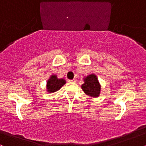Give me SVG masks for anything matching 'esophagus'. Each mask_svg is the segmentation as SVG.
Masks as SVG:
<instances>
[{"label": "esophagus", "instance_id": "1", "mask_svg": "<svg viewBox=\"0 0 146 146\" xmlns=\"http://www.w3.org/2000/svg\"><path fill=\"white\" fill-rule=\"evenodd\" d=\"M69 82H72V83H75V82H76V79H72V80H69Z\"/></svg>", "mask_w": 146, "mask_h": 146}]
</instances>
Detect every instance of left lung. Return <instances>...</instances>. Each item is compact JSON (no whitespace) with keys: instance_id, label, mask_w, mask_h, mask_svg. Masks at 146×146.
<instances>
[{"instance_id":"left-lung-1","label":"left lung","mask_w":146,"mask_h":146,"mask_svg":"<svg viewBox=\"0 0 146 146\" xmlns=\"http://www.w3.org/2000/svg\"><path fill=\"white\" fill-rule=\"evenodd\" d=\"M84 84L82 85V88L86 95L94 98L98 97L100 95L101 86L96 75L94 74L88 75L84 78Z\"/></svg>"}]
</instances>
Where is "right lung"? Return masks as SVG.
<instances>
[{
    "mask_svg": "<svg viewBox=\"0 0 146 146\" xmlns=\"http://www.w3.org/2000/svg\"><path fill=\"white\" fill-rule=\"evenodd\" d=\"M65 84L66 82L64 79H58L56 75H51L50 79L47 81V91L48 93L55 92L60 89Z\"/></svg>",
    "mask_w": 146,
    "mask_h": 146,
    "instance_id": "add662e5",
    "label": "right lung"
}]
</instances>
